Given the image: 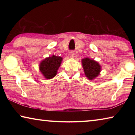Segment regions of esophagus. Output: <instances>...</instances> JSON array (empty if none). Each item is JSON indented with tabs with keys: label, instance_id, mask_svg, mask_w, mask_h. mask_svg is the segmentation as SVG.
<instances>
[{
	"label": "esophagus",
	"instance_id": "obj_1",
	"mask_svg": "<svg viewBox=\"0 0 135 135\" xmlns=\"http://www.w3.org/2000/svg\"><path fill=\"white\" fill-rule=\"evenodd\" d=\"M68 55H69L70 56L72 57V58H73V57L74 56V55H75L74 52H73V51H70L69 53H68Z\"/></svg>",
	"mask_w": 135,
	"mask_h": 135
}]
</instances>
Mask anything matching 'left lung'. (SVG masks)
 Segmentation results:
<instances>
[{
	"label": "left lung",
	"mask_w": 135,
	"mask_h": 135,
	"mask_svg": "<svg viewBox=\"0 0 135 135\" xmlns=\"http://www.w3.org/2000/svg\"><path fill=\"white\" fill-rule=\"evenodd\" d=\"M81 62L86 76L90 80L99 74L100 66L95 61L86 58L82 59Z\"/></svg>",
	"instance_id": "obj_1"
}]
</instances>
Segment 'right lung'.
I'll return each instance as SVG.
<instances>
[{
    "mask_svg": "<svg viewBox=\"0 0 135 135\" xmlns=\"http://www.w3.org/2000/svg\"><path fill=\"white\" fill-rule=\"evenodd\" d=\"M62 58L53 55L46 58L40 64V70L46 79L53 78L56 75L57 70L60 67Z\"/></svg>",
    "mask_w": 135,
    "mask_h": 135,
    "instance_id": "add662e5",
    "label": "right lung"
}]
</instances>
